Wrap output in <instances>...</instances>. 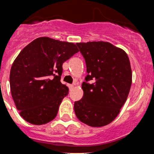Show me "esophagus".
I'll use <instances>...</instances> for the list:
<instances>
[{
    "mask_svg": "<svg viewBox=\"0 0 154 154\" xmlns=\"http://www.w3.org/2000/svg\"><path fill=\"white\" fill-rule=\"evenodd\" d=\"M68 87H69V89H70V90H71V89L74 88V84H69Z\"/></svg>",
    "mask_w": 154,
    "mask_h": 154,
    "instance_id": "34e87169",
    "label": "esophagus"
}]
</instances>
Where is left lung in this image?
<instances>
[{"mask_svg":"<svg viewBox=\"0 0 154 154\" xmlns=\"http://www.w3.org/2000/svg\"><path fill=\"white\" fill-rule=\"evenodd\" d=\"M76 45L85 59L87 75L82 84L84 96L74 102V112L87 125L105 126L117 117L128 98L132 80L130 61L125 51L107 42Z\"/></svg>","mask_w":154,"mask_h":154,"instance_id":"1","label":"left lung"}]
</instances>
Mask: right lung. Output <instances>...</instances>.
Masks as SVG:
<instances>
[{
  "instance_id": "add662e5",
  "label": "right lung",
  "mask_w": 154,
  "mask_h": 154,
  "mask_svg": "<svg viewBox=\"0 0 154 154\" xmlns=\"http://www.w3.org/2000/svg\"><path fill=\"white\" fill-rule=\"evenodd\" d=\"M76 45L40 37L20 52L10 73L13 100L21 117L32 125H44L56 117L68 94L61 83L62 64L78 52Z\"/></svg>"
}]
</instances>
